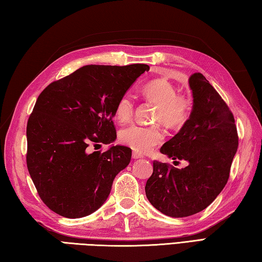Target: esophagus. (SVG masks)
Returning <instances> with one entry per match:
<instances>
[{
	"label": "esophagus",
	"instance_id": "34e87169",
	"mask_svg": "<svg viewBox=\"0 0 262 262\" xmlns=\"http://www.w3.org/2000/svg\"><path fill=\"white\" fill-rule=\"evenodd\" d=\"M143 158V155H141V153H138L136 151L133 152V159H141Z\"/></svg>",
	"mask_w": 262,
	"mask_h": 262
}]
</instances>
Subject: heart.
<instances>
[{
  "instance_id": "1",
  "label": "heart",
  "mask_w": 262,
  "mask_h": 262,
  "mask_svg": "<svg viewBox=\"0 0 262 262\" xmlns=\"http://www.w3.org/2000/svg\"><path fill=\"white\" fill-rule=\"evenodd\" d=\"M142 94L146 100L157 104L156 121L167 127L181 128L188 121L192 112V99L178 93V87L167 78H157L142 87ZM134 97L129 93L122 94L115 105V117L119 122H127L134 115ZM165 134L160 125H132L120 132V142L140 153L151 151L160 144Z\"/></svg>"
}]
</instances>
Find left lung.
I'll return each mask as SVG.
<instances>
[{
	"label": "left lung",
	"instance_id": "left-lung-1",
	"mask_svg": "<svg viewBox=\"0 0 262 262\" xmlns=\"http://www.w3.org/2000/svg\"><path fill=\"white\" fill-rule=\"evenodd\" d=\"M188 83L193 93L191 117L160 148L162 155L185 160L188 166L178 169L155 160L145 185L152 206L173 218L192 216L212 203L227 184L238 146L226 102L202 74H193Z\"/></svg>",
	"mask_w": 262,
	"mask_h": 262
}]
</instances>
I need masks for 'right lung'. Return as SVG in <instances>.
<instances>
[{"label":"right lung","mask_w":262,"mask_h":262,"mask_svg":"<svg viewBox=\"0 0 262 262\" xmlns=\"http://www.w3.org/2000/svg\"><path fill=\"white\" fill-rule=\"evenodd\" d=\"M147 64L84 66L46 86L27 122V168L46 207L66 218L89 216L105 202L132 150L111 146L118 99Z\"/></svg>","instance_id":"1"}]
</instances>
